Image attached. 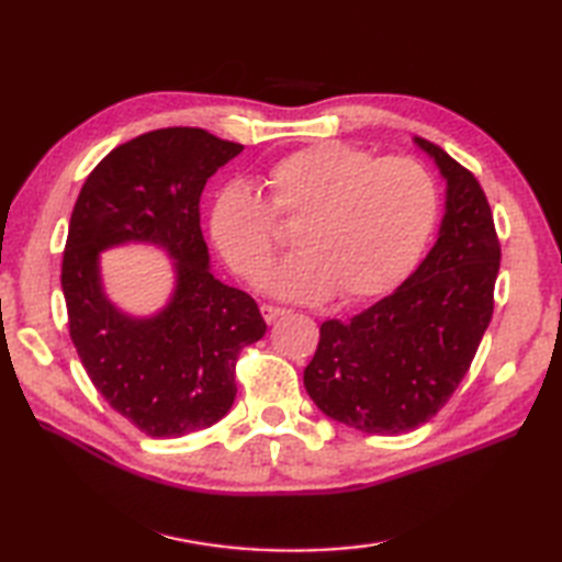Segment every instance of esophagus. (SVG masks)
I'll use <instances>...</instances> for the list:
<instances>
[{"label": "esophagus", "instance_id": "esophagus-1", "mask_svg": "<svg viewBox=\"0 0 562 562\" xmlns=\"http://www.w3.org/2000/svg\"><path fill=\"white\" fill-rule=\"evenodd\" d=\"M260 314H262V318L268 321V324H272L274 318H280V316L288 314V308H282V306H272V304H260Z\"/></svg>", "mask_w": 562, "mask_h": 562}]
</instances>
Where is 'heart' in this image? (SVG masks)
Wrapping results in <instances>:
<instances>
[{"mask_svg":"<svg viewBox=\"0 0 562 562\" xmlns=\"http://www.w3.org/2000/svg\"><path fill=\"white\" fill-rule=\"evenodd\" d=\"M266 186L270 206L248 183L226 186L210 232L224 260L254 280L282 244L272 214L296 224L300 254L262 280L282 300L314 302L338 290L357 302L391 290L420 258L437 220V186L420 161L376 159L338 139L274 161Z\"/></svg>","mask_w":562,"mask_h":562,"instance_id":"heart-1","label":"heart"}]
</instances>
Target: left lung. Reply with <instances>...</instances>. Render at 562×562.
Wrapping results in <instances>:
<instances>
[{
  "label": "left lung",
  "mask_w": 562,
  "mask_h": 562,
  "mask_svg": "<svg viewBox=\"0 0 562 562\" xmlns=\"http://www.w3.org/2000/svg\"><path fill=\"white\" fill-rule=\"evenodd\" d=\"M447 181L445 217L427 258L384 300L321 324L304 369L312 401L367 435H403L439 413L469 372L493 318L499 241L475 176L415 137Z\"/></svg>",
  "instance_id": "1"
}]
</instances>
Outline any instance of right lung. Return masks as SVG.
<instances>
[{"label": "right lung", "mask_w": 562, "mask_h": 562, "mask_svg": "<svg viewBox=\"0 0 562 562\" xmlns=\"http://www.w3.org/2000/svg\"><path fill=\"white\" fill-rule=\"evenodd\" d=\"M241 145L200 127H164L115 147L81 186L63 258L69 338L91 384L149 437H183L229 413L236 360L266 336L254 296L210 272L200 229L207 178ZM154 243L175 258L159 315H123L102 292L105 247Z\"/></svg>", "instance_id": "obj_1"}]
</instances>
